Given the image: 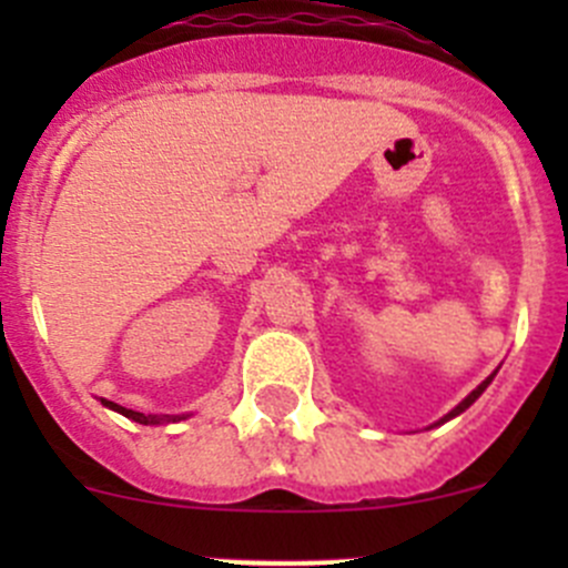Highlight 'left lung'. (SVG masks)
<instances>
[{
    "mask_svg": "<svg viewBox=\"0 0 568 568\" xmlns=\"http://www.w3.org/2000/svg\"><path fill=\"white\" fill-rule=\"evenodd\" d=\"M495 374H497V371H495ZM495 374H489V376H486V379H484V382H480V385H478V387H475V390H473V393H469V395H467V398H464V400H462V404H456V406H454V409H450V412H448V415H445V417H439V420H437V423H434V426H443V423H448V420H454V417H459L464 409H469V406H473V404H475V400H478V398H480V393H484V390H486V387H489V385H491V379H495ZM434 426H428V428H434Z\"/></svg>",
    "mask_w": 568,
    "mask_h": 568,
    "instance_id": "obj_1",
    "label": "left lung"
}]
</instances>
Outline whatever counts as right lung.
Segmentation results:
<instances>
[{
  "label": "right lung",
  "instance_id": "obj_1",
  "mask_svg": "<svg viewBox=\"0 0 568 568\" xmlns=\"http://www.w3.org/2000/svg\"><path fill=\"white\" fill-rule=\"evenodd\" d=\"M101 404H104L106 409L120 412V415L129 417V420L142 423V426H164V423H178V420H186V417H189V415H142V412L125 409V406L114 404V400H106V398H101Z\"/></svg>",
  "mask_w": 568,
  "mask_h": 568
}]
</instances>
